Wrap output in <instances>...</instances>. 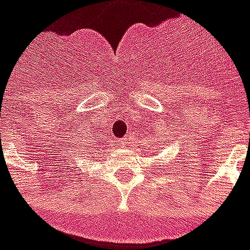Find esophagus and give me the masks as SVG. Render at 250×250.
<instances>
[{"instance_id": "obj_1", "label": "esophagus", "mask_w": 250, "mask_h": 250, "mask_svg": "<svg viewBox=\"0 0 250 250\" xmlns=\"http://www.w3.org/2000/svg\"><path fill=\"white\" fill-rule=\"evenodd\" d=\"M130 142H132V136H129V135H128V136H125L124 139H121V140H120V145H121V146H128Z\"/></svg>"}]
</instances>
